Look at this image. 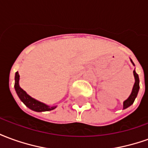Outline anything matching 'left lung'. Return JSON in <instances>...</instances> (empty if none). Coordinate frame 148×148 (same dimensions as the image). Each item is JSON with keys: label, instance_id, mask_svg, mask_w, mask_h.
I'll return each mask as SVG.
<instances>
[{"label": "left lung", "instance_id": "left-lung-1", "mask_svg": "<svg viewBox=\"0 0 148 148\" xmlns=\"http://www.w3.org/2000/svg\"><path fill=\"white\" fill-rule=\"evenodd\" d=\"M131 62L132 63L133 66H135V64L133 63L132 60L131 59ZM133 75L134 77H135V83H134L133 88H132V93L129 95V97H127V99L124 101L123 102V109H125L128 108L129 106H131L132 104H133L134 101L136 99V97H137V94H138V92H139V90H140V79H139V75L136 74V71L134 70L133 71Z\"/></svg>", "mask_w": 148, "mask_h": 148}]
</instances>
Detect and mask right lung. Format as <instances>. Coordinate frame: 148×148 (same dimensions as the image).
Segmentation results:
<instances>
[{
	"label": "right lung",
	"mask_w": 148,
	"mask_h": 148,
	"mask_svg": "<svg viewBox=\"0 0 148 148\" xmlns=\"http://www.w3.org/2000/svg\"><path fill=\"white\" fill-rule=\"evenodd\" d=\"M19 81H20V75L18 71L15 74V90L16 92L17 96L19 98L21 99L22 102L24 103L25 106H27V108H29L32 110L36 112H46V111H51L55 109L57 106H49L46 105L44 103L39 101L38 100L35 99L33 97L29 96L25 91H24L19 84Z\"/></svg>",
	"instance_id": "obj_1"
}]
</instances>
